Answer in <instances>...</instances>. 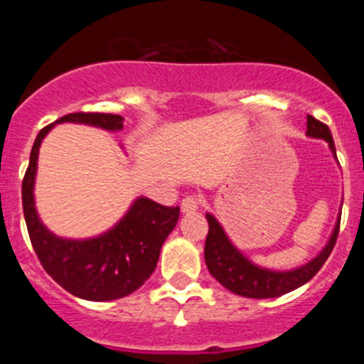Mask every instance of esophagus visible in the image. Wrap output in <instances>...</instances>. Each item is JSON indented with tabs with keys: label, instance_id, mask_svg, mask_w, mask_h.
I'll return each instance as SVG.
<instances>
[{
	"label": "esophagus",
	"instance_id": "obj_1",
	"mask_svg": "<svg viewBox=\"0 0 364 364\" xmlns=\"http://www.w3.org/2000/svg\"><path fill=\"white\" fill-rule=\"evenodd\" d=\"M198 205H200V198H198V195H186V197L182 198L180 208H182V213H193V211L198 210Z\"/></svg>",
	"mask_w": 364,
	"mask_h": 364
}]
</instances>
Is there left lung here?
Wrapping results in <instances>:
<instances>
[{
    "mask_svg": "<svg viewBox=\"0 0 364 364\" xmlns=\"http://www.w3.org/2000/svg\"><path fill=\"white\" fill-rule=\"evenodd\" d=\"M306 125L308 136L323 138L324 142H328L330 149L333 151V154H336V144H333L332 133L328 129V125L319 122L317 118L310 117V114H308ZM205 218H208V224H210V231H208V237H205L204 247V259L208 269L224 288H228V290L237 295L252 299L281 297V295L295 290L299 286L306 284L315 273L323 268V264L326 262L330 253H332L337 235H339L341 224L339 218L326 247L314 260H310L308 264L301 266L297 269H290V272H269V269L259 268L253 262H250L230 242V239H228L226 233H224V230H222L213 215L208 213Z\"/></svg>",
    "mask_w": 364,
    "mask_h": 364,
    "instance_id": "left-lung-1",
    "label": "left lung"
}]
</instances>
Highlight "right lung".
<instances>
[{
  "label": "right lung",
  "mask_w": 364,
  "mask_h": 364,
  "mask_svg": "<svg viewBox=\"0 0 364 364\" xmlns=\"http://www.w3.org/2000/svg\"><path fill=\"white\" fill-rule=\"evenodd\" d=\"M60 122H80L118 131L124 127L120 114L109 112H70ZM54 124L38 133L21 184L23 215L32 247L41 266L69 294L87 301H112L138 290L156 268L167 235L178 222V205H162L138 198L117 226L102 237L89 240H65L50 233L38 218L34 208V176L41 140Z\"/></svg>",
  "instance_id": "obj_1"
}]
</instances>
